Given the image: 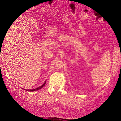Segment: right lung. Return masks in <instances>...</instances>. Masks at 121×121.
I'll return each instance as SVG.
<instances>
[{"label": "right lung", "mask_w": 121, "mask_h": 121, "mask_svg": "<svg viewBox=\"0 0 121 121\" xmlns=\"http://www.w3.org/2000/svg\"><path fill=\"white\" fill-rule=\"evenodd\" d=\"M46 81L44 82V83L42 85V86H40V87H39L38 88H36V89H32V90H29V89H28V90H26V89H24L25 90H26V91H30V92H33V91H37V90H39V89H41V88H42L44 85H45V84H46Z\"/></svg>", "instance_id": "add662e5"}]
</instances>
